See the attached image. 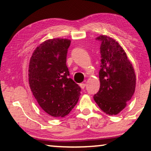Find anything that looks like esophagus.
Segmentation results:
<instances>
[{
	"label": "esophagus",
	"mask_w": 151,
	"mask_h": 151,
	"mask_svg": "<svg viewBox=\"0 0 151 151\" xmlns=\"http://www.w3.org/2000/svg\"><path fill=\"white\" fill-rule=\"evenodd\" d=\"M86 83H81V84H80V86H81L82 89H84V88H85V86H86Z\"/></svg>",
	"instance_id": "esophagus-1"
}]
</instances>
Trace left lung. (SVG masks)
I'll list each match as a JSON object with an SVG mask.
<instances>
[{
	"label": "left lung",
	"mask_w": 151,
	"mask_h": 151,
	"mask_svg": "<svg viewBox=\"0 0 151 151\" xmlns=\"http://www.w3.org/2000/svg\"><path fill=\"white\" fill-rule=\"evenodd\" d=\"M101 55L99 79L101 86L93 96L102 111L116 115L126 107L135 91L136 75L121 46L112 38L100 35Z\"/></svg>",
	"instance_id": "1"
}]
</instances>
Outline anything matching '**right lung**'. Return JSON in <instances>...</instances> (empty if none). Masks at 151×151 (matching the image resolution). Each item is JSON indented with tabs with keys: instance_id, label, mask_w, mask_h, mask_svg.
I'll list each match as a JSON object with an SVG mask.
<instances>
[{
	"instance_id": "right-lung-1",
	"label": "right lung",
	"mask_w": 151,
	"mask_h": 151,
	"mask_svg": "<svg viewBox=\"0 0 151 151\" xmlns=\"http://www.w3.org/2000/svg\"><path fill=\"white\" fill-rule=\"evenodd\" d=\"M70 42L47 40L37 47L30 60V88L42 109L53 117L67 115L81 95L80 86L69 78L66 65Z\"/></svg>"
}]
</instances>
